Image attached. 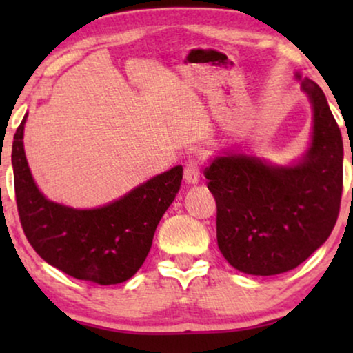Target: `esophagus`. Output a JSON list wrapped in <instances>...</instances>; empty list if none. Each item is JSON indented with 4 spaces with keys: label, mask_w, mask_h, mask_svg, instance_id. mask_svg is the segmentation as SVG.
Segmentation results:
<instances>
[{
    "label": "esophagus",
    "mask_w": 353,
    "mask_h": 353,
    "mask_svg": "<svg viewBox=\"0 0 353 353\" xmlns=\"http://www.w3.org/2000/svg\"><path fill=\"white\" fill-rule=\"evenodd\" d=\"M201 165H199V161L197 159H191V161L186 162L185 165V181L188 185H196L197 181H199V176H201Z\"/></svg>",
    "instance_id": "1"
}]
</instances>
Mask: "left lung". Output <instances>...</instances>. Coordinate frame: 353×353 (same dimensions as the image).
Wrapping results in <instances>:
<instances>
[{
    "label": "left lung",
    "instance_id": "1",
    "mask_svg": "<svg viewBox=\"0 0 353 353\" xmlns=\"http://www.w3.org/2000/svg\"><path fill=\"white\" fill-rule=\"evenodd\" d=\"M302 90L313 108V133L301 162L279 167L225 154L205 167L219 249L243 273L272 276L299 267L330 238L339 215L341 130L320 86L303 79Z\"/></svg>",
    "mask_w": 353,
    "mask_h": 353
}]
</instances>
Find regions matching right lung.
<instances>
[{
	"instance_id": "right-lung-1",
	"label": "right lung",
	"mask_w": 353,
	"mask_h": 353,
	"mask_svg": "<svg viewBox=\"0 0 353 353\" xmlns=\"http://www.w3.org/2000/svg\"><path fill=\"white\" fill-rule=\"evenodd\" d=\"M23 117L12 143L14 190L28 243L61 272L96 284L127 281L141 268L162 215L180 190L183 167L151 178L99 209L79 210L48 201L23 152Z\"/></svg>"
}]
</instances>
